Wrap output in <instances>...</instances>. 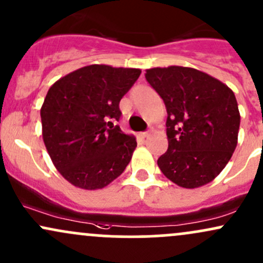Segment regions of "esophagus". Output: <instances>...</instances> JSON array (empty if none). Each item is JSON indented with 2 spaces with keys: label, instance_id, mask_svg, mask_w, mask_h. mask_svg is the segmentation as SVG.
<instances>
[{
  "label": "esophagus",
  "instance_id": "1",
  "mask_svg": "<svg viewBox=\"0 0 263 263\" xmlns=\"http://www.w3.org/2000/svg\"><path fill=\"white\" fill-rule=\"evenodd\" d=\"M141 136H142V138H147L149 136V132H143V134H141Z\"/></svg>",
  "mask_w": 263,
  "mask_h": 263
}]
</instances>
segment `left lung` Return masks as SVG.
Segmentation results:
<instances>
[{"mask_svg": "<svg viewBox=\"0 0 263 263\" xmlns=\"http://www.w3.org/2000/svg\"><path fill=\"white\" fill-rule=\"evenodd\" d=\"M146 80L167 109L168 149L157 160L162 174L183 189L215 180L237 146L235 93L204 72L182 66L146 70Z\"/></svg>", "mask_w": 263, "mask_h": 263, "instance_id": "left-lung-1", "label": "left lung"}]
</instances>
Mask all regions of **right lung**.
I'll return each mask as SVG.
<instances>
[{
	"label": "right lung",
	"mask_w": 263,
	"mask_h": 263,
	"mask_svg": "<svg viewBox=\"0 0 263 263\" xmlns=\"http://www.w3.org/2000/svg\"><path fill=\"white\" fill-rule=\"evenodd\" d=\"M140 68L89 65L53 83L41 107L42 137L57 171L73 186L103 189L125 171L137 142L114 121Z\"/></svg>",
	"instance_id": "add662e5"
}]
</instances>
